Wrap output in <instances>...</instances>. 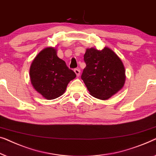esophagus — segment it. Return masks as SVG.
Listing matches in <instances>:
<instances>
[{
  "mask_svg": "<svg viewBox=\"0 0 156 156\" xmlns=\"http://www.w3.org/2000/svg\"><path fill=\"white\" fill-rule=\"evenodd\" d=\"M74 72H75L76 73V76H80V69H74Z\"/></svg>",
  "mask_w": 156,
  "mask_h": 156,
  "instance_id": "esophagus-1",
  "label": "esophagus"
}]
</instances>
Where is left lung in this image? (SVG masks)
I'll list each match as a JSON object with an SVG mask.
<instances>
[{
    "label": "left lung",
    "instance_id": "8db88e82",
    "mask_svg": "<svg viewBox=\"0 0 156 156\" xmlns=\"http://www.w3.org/2000/svg\"><path fill=\"white\" fill-rule=\"evenodd\" d=\"M86 66L81 78L90 94L100 100H107L120 90L125 82V69L112 50L87 49L84 54Z\"/></svg>",
    "mask_w": 156,
    "mask_h": 156
}]
</instances>
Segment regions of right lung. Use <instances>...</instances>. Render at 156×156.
I'll return each instance as SVG.
<instances>
[{"mask_svg": "<svg viewBox=\"0 0 156 156\" xmlns=\"http://www.w3.org/2000/svg\"><path fill=\"white\" fill-rule=\"evenodd\" d=\"M34 88L47 100L62 95L70 81L76 77L66 63L56 55V50L47 47L39 52L30 70Z\"/></svg>", "mask_w": 156, "mask_h": 156, "instance_id": "right-lung-1", "label": "right lung"}]
</instances>
